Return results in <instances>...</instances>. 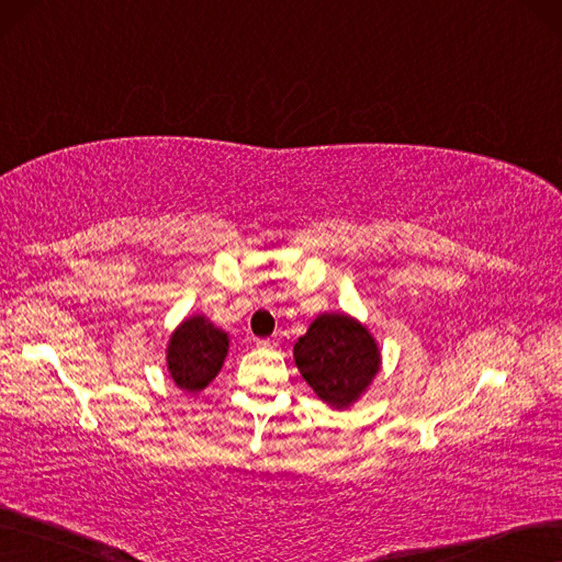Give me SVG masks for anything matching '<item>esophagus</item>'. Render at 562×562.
Here are the masks:
<instances>
[{
    "label": "esophagus",
    "mask_w": 562,
    "mask_h": 562,
    "mask_svg": "<svg viewBox=\"0 0 562 562\" xmlns=\"http://www.w3.org/2000/svg\"><path fill=\"white\" fill-rule=\"evenodd\" d=\"M254 344L258 348H274V341L272 339H254Z\"/></svg>",
    "instance_id": "obj_1"
}]
</instances>
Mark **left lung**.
<instances>
[{
    "mask_svg": "<svg viewBox=\"0 0 562 562\" xmlns=\"http://www.w3.org/2000/svg\"><path fill=\"white\" fill-rule=\"evenodd\" d=\"M295 364L327 406L341 411L367 390L380 367L373 336L341 313H325L295 344Z\"/></svg>",
    "mask_w": 562,
    "mask_h": 562,
    "instance_id": "obj_1",
    "label": "left lung"
}]
</instances>
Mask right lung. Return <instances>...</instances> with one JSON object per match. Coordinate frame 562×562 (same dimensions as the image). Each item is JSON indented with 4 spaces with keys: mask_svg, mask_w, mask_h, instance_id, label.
I'll return each instance as SVG.
<instances>
[{
    "mask_svg": "<svg viewBox=\"0 0 562 562\" xmlns=\"http://www.w3.org/2000/svg\"><path fill=\"white\" fill-rule=\"evenodd\" d=\"M228 352L226 331L203 316L184 321L168 346V371L179 390L200 392L216 378Z\"/></svg>",
    "mask_w": 562,
    "mask_h": 562,
    "instance_id": "add662e5",
    "label": "right lung"
}]
</instances>
